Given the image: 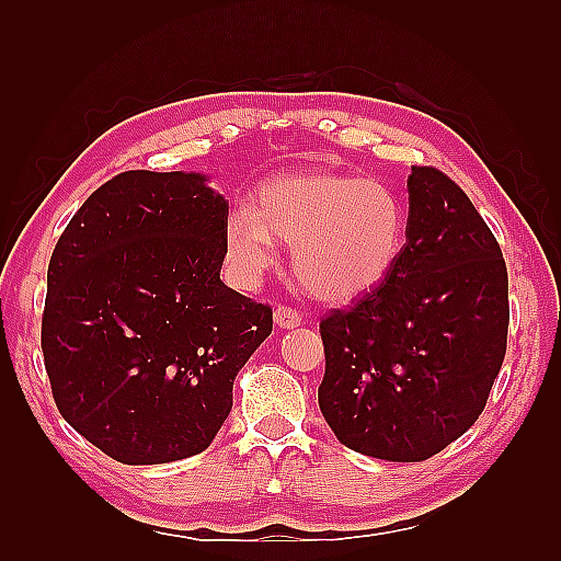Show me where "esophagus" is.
Returning <instances> with one entry per match:
<instances>
[{"label":"esophagus","instance_id":"esophagus-1","mask_svg":"<svg viewBox=\"0 0 561 561\" xmlns=\"http://www.w3.org/2000/svg\"><path fill=\"white\" fill-rule=\"evenodd\" d=\"M274 323L282 330H294L301 325V313L289 306H277V311H274Z\"/></svg>","mask_w":561,"mask_h":561}]
</instances>
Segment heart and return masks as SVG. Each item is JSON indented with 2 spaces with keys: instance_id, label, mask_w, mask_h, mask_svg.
Here are the masks:
<instances>
[{
  "instance_id": "1",
  "label": "heart",
  "mask_w": 561,
  "mask_h": 561,
  "mask_svg": "<svg viewBox=\"0 0 561 561\" xmlns=\"http://www.w3.org/2000/svg\"><path fill=\"white\" fill-rule=\"evenodd\" d=\"M257 207L226 219V262L250 284L291 245V265L308 294L347 304L383 284L402 257L408 217L386 183L342 171L272 175L257 187Z\"/></svg>"
}]
</instances>
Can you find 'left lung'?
I'll return each mask as SVG.
<instances>
[{
    "label": "left lung",
    "instance_id": "8db88e82",
    "mask_svg": "<svg viewBox=\"0 0 561 561\" xmlns=\"http://www.w3.org/2000/svg\"><path fill=\"white\" fill-rule=\"evenodd\" d=\"M408 193L398 267L320 320V412L340 444L392 462L432 458L478 422L508 332L506 262L470 197L432 165H412Z\"/></svg>",
    "mask_w": 561,
    "mask_h": 561
}]
</instances>
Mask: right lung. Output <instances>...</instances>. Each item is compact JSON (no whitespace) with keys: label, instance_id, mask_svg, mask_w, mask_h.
Wrapping results in <instances>:
<instances>
[{"label":"right lung","instance_id":"add662e5","mask_svg":"<svg viewBox=\"0 0 561 561\" xmlns=\"http://www.w3.org/2000/svg\"><path fill=\"white\" fill-rule=\"evenodd\" d=\"M229 202L202 173L125 171L67 224L47 267L43 356L69 426L125 465L205 450L272 308L221 282Z\"/></svg>","mask_w":561,"mask_h":561}]
</instances>
